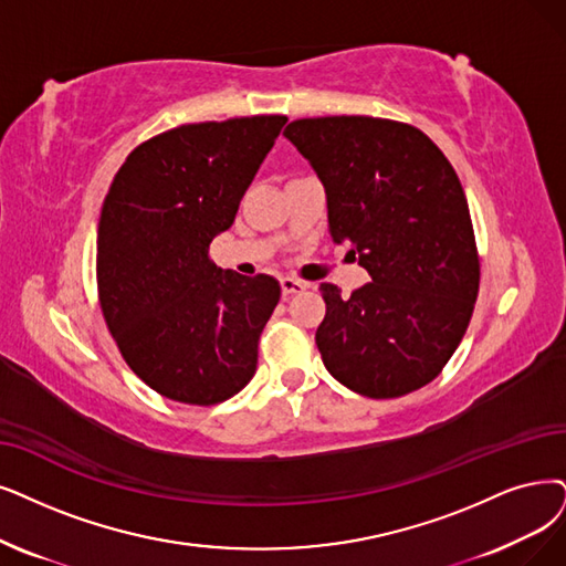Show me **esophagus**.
<instances>
[{"label": "esophagus", "mask_w": 566, "mask_h": 566, "mask_svg": "<svg viewBox=\"0 0 566 566\" xmlns=\"http://www.w3.org/2000/svg\"><path fill=\"white\" fill-rule=\"evenodd\" d=\"M308 285L306 283H302V281H297V279H290V276H285V279H281V290H283V295H297V292H304Z\"/></svg>", "instance_id": "34e87169"}]
</instances>
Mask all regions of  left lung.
<instances>
[{
  "mask_svg": "<svg viewBox=\"0 0 566 566\" xmlns=\"http://www.w3.org/2000/svg\"><path fill=\"white\" fill-rule=\"evenodd\" d=\"M283 137L318 174L334 243H350L371 283L342 297L323 283L315 344L327 371L371 399L434 380L460 346L481 264L464 190L420 129L369 116L302 118Z\"/></svg>",
  "mask_w": 566,
  "mask_h": 566,
  "instance_id": "1",
  "label": "left lung"
}]
</instances>
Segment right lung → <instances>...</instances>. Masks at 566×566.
Here are the masks:
<instances>
[{
    "label": "right lung",
    "instance_id": "add662e5",
    "mask_svg": "<svg viewBox=\"0 0 566 566\" xmlns=\"http://www.w3.org/2000/svg\"><path fill=\"white\" fill-rule=\"evenodd\" d=\"M285 123L180 125L134 148L108 188L97 230L102 313L129 369L167 399L211 406L255 376L281 285L222 271L209 248L232 228Z\"/></svg>",
    "mask_w": 566,
    "mask_h": 566
}]
</instances>
